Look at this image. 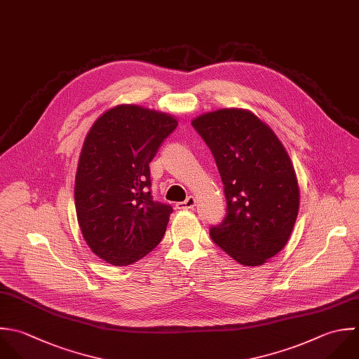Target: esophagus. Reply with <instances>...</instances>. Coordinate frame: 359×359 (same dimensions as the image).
I'll use <instances>...</instances> for the list:
<instances>
[{
  "instance_id": "obj_1",
  "label": "esophagus",
  "mask_w": 359,
  "mask_h": 359,
  "mask_svg": "<svg viewBox=\"0 0 359 359\" xmlns=\"http://www.w3.org/2000/svg\"><path fill=\"white\" fill-rule=\"evenodd\" d=\"M197 204V200H196V197H193V196H189L184 201H182V203H177V208L179 210H190V208H193L194 205Z\"/></svg>"
}]
</instances>
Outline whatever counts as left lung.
<instances>
[{"instance_id": "left-lung-1", "label": "left lung", "mask_w": 359, "mask_h": 359, "mask_svg": "<svg viewBox=\"0 0 359 359\" xmlns=\"http://www.w3.org/2000/svg\"><path fill=\"white\" fill-rule=\"evenodd\" d=\"M214 154L228 204L211 239L235 262L264 264L280 253L299 211L294 163L273 128L246 109L229 107L193 118Z\"/></svg>"}]
</instances>
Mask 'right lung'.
Wrapping results in <instances>:
<instances>
[{
	"instance_id": "right-lung-1",
	"label": "right lung",
	"mask_w": 359,
	"mask_h": 359,
	"mask_svg": "<svg viewBox=\"0 0 359 359\" xmlns=\"http://www.w3.org/2000/svg\"><path fill=\"white\" fill-rule=\"evenodd\" d=\"M176 127L172 114L117 104L88 131L74 200L83 241L103 262L130 266L162 241L172 208L152 200L149 162Z\"/></svg>"
}]
</instances>
